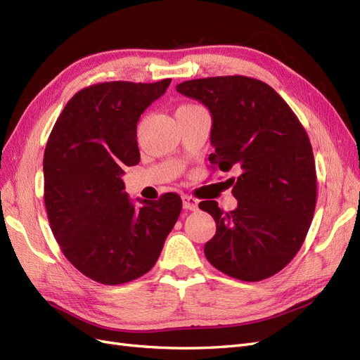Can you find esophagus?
<instances>
[{"label":"esophagus","instance_id":"obj_1","mask_svg":"<svg viewBox=\"0 0 360 360\" xmlns=\"http://www.w3.org/2000/svg\"><path fill=\"white\" fill-rule=\"evenodd\" d=\"M183 209L186 210H197L198 209V200L191 197V195H183Z\"/></svg>","mask_w":360,"mask_h":360}]
</instances>
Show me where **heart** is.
Listing matches in <instances>:
<instances>
[{
  "mask_svg": "<svg viewBox=\"0 0 360 360\" xmlns=\"http://www.w3.org/2000/svg\"><path fill=\"white\" fill-rule=\"evenodd\" d=\"M180 108H195V105H183ZM180 108H179V110H180Z\"/></svg>",
  "mask_w": 360,
  "mask_h": 360,
  "instance_id": "obj_1",
  "label": "heart"
}]
</instances>
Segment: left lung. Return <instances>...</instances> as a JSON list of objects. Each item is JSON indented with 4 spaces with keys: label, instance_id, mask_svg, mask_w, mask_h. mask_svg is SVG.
<instances>
[{
    "label": "left lung",
    "instance_id": "8db88e82",
    "mask_svg": "<svg viewBox=\"0 0 360 360\" xmlns=\"http://www.w3.org/2000/svg\"><path fill=\"white\" fill-rule=\"evenodd\" d=\"M212 114L209 160L230 179L237 209L201 201L216 222L205 258L222 274L257 282L278 274L299 252L317 202V174L307 130L282 97L263 81L216 76L176 86Z\"/></svg>",
    "mask_w": 360,
    "mask_h": 360
}]
</instances>
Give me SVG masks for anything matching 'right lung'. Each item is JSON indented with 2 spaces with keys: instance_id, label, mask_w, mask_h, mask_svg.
<instances>
[{
  "instance_id": "1",
  "label": "right lung",
  "mask_w": 360,
  "mask_h": 360,
  "mask_svg": "<svg viewBox=\"0 0 360 360\" xmlns=\"http://www.w3.org/2000/svg\"><path fill=\"white\" fill-rule=\"evenodd\" d=\"M169 82L86 86L64 106L48 139L43 198L51 230L64 257L105 285L147 274L181 212L172 192L141 200L136 209L122 180L124 167L139 162L138 120Z\"/></svg>"
}]
</instances>
